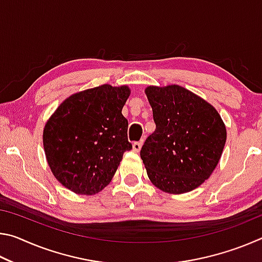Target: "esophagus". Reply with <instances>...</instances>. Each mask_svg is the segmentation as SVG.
Listing matches in <instances>:
<instances>
[{
    "instance_id": "34e87169",
    "label": "esophagus",
    "mask_w": 262,
    "mask_h": 262,
    "mask_svg": "<svg viewBox=\"0 0 262 262\" xmlns=\"http://www.w3.org/2000/svg\"><path fill=\"white\" fill-rule=\"evenodd\" d=\"M142 145H143V140H141L139 142H134V143H133V150H134L135 152H139L142 148Z\"/></svg>"
}]
</instances>
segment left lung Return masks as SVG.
Segmentation results:
<instances>
[{"label":"left lung","instance_id":"8db88e82","mask_svg":"<svg viewBox=\"0 0 262 262\" xmlns=\"http://www.w3.org/2000/svg\"><path fill=\"white\" fill-rule=\"evenodd\" d=\"M156 129L141 149L151 183L183 194L199 187L215 170L227 129L214 106L179 85L148 86Z\"/></svg>","mask_w":262,"mask_h":262}]
</instances>
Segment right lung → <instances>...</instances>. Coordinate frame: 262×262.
<instances>
[{
	"mask_svg": "<svg viewBox=\"0 0 262 262\" xmlns=\"http://www.w3.org/2000/svg\"><path fill=\"white\" fill-rule=\"evenodd\" d=\"M127 85L88 89L61 103L43 128L47 163L55 178L76 194L94 195L107 186L130 150L121 111Z\"/></svg>",
	"mask_w": 262,
	"mask_h": 262,
	"instance_id": "add662e5",
	"label": "right lung"
}]
</instances>
